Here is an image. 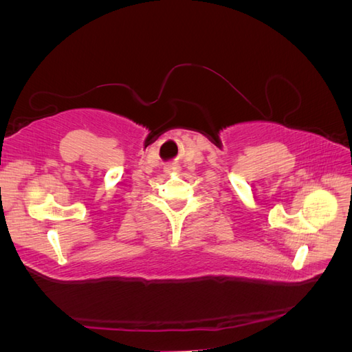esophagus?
<instances>
[{
	"mask_svg": "<svg viewBox=\"0 0 352 352\" xmlns=\"http://www.w3.org/2000/svg\"><path fill=\"white\" fill-rule=\"evenodd\" d=\"M164 172H167V173H173V172H180V166L179 164H176V163H170V164H167L166 167H164Z\"/></svg>",
	"mask_w": 352,
	"mask_h": 352,
	"instance_id": "esophagus-1",
	"label": "esophagus"
}]
</instances>
